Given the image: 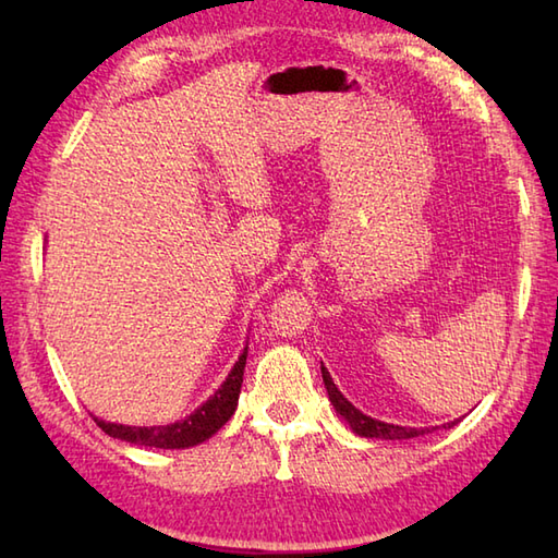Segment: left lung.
<instances>
[{"mask_svg": "<svg viewBox=\"0 0 558 558\" xmlns=\"http://www.w3.org/2000/svg\"><path fill=\"white\" fill-rule=\"evenodd\" d=\"M322 376H324V384H326V390H328V400L333 402L336 412L350 424V429L357 434V436H364V438H390V441H398V438H414V436L429 434V429H424V426H422V429H417V426H400V424H388V422H381V420L366 417L364 412H360L345 396L340 393L338 386L333 384V378H330V374H328V369H326L324 364H322ZM453 424H458V420L444 424V429H446V426L450 429V426H453Z\"/></svg>", "mask_w": 558, "mask_h": 558, "instance_id": "obj_1", "label": "left lung"}]
</instances>
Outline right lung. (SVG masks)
<instances>
[{
  "label": "right lung",
  "instance_id": "obj_1",
  "mask_svg": "<svg viewBox=\"0 0 558 558\" xmlns=\"http://www.w3.org/2000/svg\"><path fill=\"white\" fill-rule=\"evenodd\" d=\"M246 350H248V342L242 350L240 360L234 362L228 378L222 381V386L204 402V405L196 408L184 420H177L172 424H158V426H129V424L105 422L98 417L93 420H96V424L108 436L122 438V441L136 444V446L174 450V448H192V446L204 444L206 438L216 434L236 410V400H240L242 378H244Z\"/></svg>",
  "mask_w": 558,
  "mask_h": 558
}]
</instances>
